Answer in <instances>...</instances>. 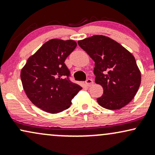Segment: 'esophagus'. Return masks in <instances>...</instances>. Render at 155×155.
<instances>
[{
  "label": "esophagus",
  "mask_w": 155,
  "mask_h": 155,
  "mask_svg": "<svg viewBox=\"0 0 155 155\" xmlns=\"http://www.w3.org/2000/svg\"><path fill=\"white\" fill-rule=\"evenodd\" d=\"M85 84H86L87 86L88 87L92 86V85L93 84V80L92 79H87L86 80V81H85Z\"/></svg>",
  "instance_id": "1"
}]
</instances>
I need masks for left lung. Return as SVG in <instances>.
<instances>
[{
    "label": "left lung",
    "instance_id": "1",
    "mask_svg": "<svg viewBox=\"0 0 155 155\" xmlns=\"http://www.w3.org/2000/svg\"><path fill=\"white\" fill-rule=\"evenodd\" d=\"M78 44L95 61V81L104 89L103 95L97 98L98 104L109 110L120 109L128 104L141 81L134 56L104 35H93L79 41Z\"/></svg>",
    "mask_w": 155,
    "mask_h": 155
}]
</instances>
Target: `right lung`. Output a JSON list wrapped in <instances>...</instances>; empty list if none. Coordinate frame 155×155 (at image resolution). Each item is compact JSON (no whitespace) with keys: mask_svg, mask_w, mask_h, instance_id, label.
<instances>
[{"mask_svg":"<svg viewBox=\"0 0 155 155\" xmlns=\"http://www.w3.org/2000/svg\"><path fill=\"white\" fill-rule=\"evenodd\" d=\"M73 40L51 39L27 60L21 80L27 96L44 111L59 113L71 105L82 87L69 79L65 60L76 47Z\"/></svg>","mask_w":155,"mask_h":155,"instance_id":"right-lung-1","label":"right lung"}]
</instances>
